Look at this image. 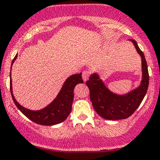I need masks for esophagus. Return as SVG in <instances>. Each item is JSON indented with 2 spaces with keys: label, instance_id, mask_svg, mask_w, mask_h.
Returning a JSON list of instances; mask_svg holds the SVG:
<instances>
[{
  "label": "esophagus",
  "instance_id": "34e87169",
  "mask_svg": "<svg viewBox=\"0 0 160 160\" xmlns=\"http://www.w3.org/2000/svg\"><path fill=\"white\" fill-rule=\"evenodd\" d=\"M90 74V72H89V71H88V70H84V71H83V73H82V77H83V81L86 82L87 80H88V79H89Z\"/></svg>",
  "mask_w": 160,
  "mask_h": 160
}]
</instances>
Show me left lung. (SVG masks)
Wrapping results in <instances>:
<instances>
[{
  "label": "left lung",
  "mask_w": 160,
  "mask_h": 160,
  "mask_svg": "<svg viewBox=\"0 0 160 160\" xmlns=\"http://www.w3.org/2000/svg\"><path fill=\"white\" fill-rule=\"evenodd\" d=\"M142 58V80L138 88L125 95H118L108 89L97 73L92 74L86 82L90 90V98L96 112L108 120H120L130 117L142 101L149 87V71L142 51L137 42L131 39Z\"/></svg>",
  "instance_id": "8db88e82"
}]
</instances>
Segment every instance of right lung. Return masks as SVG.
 Returning <instances> with one entry per match:
<instances>
[{
  "mask_svg": "<svg viewBox=\"0 0 160 160\" xmlns=\"http://www.w3.org/2000/svg\"><path fill=\"white\" fill-rule=\"evenodd\" d=\"M17 55L12 60V63L17 58ZM11 76V75H10ZM81 72L74 74L67 78L56 99L47 107L39 111H31L25 108L17 102L12 92V83L10 79V90L11 97L16 107L28 119L42 125H54L64 122L72 111L73 101V90L77 83H83Z\"/></svg>",
  "mask_w": 160,
  "mask_h": 160,
  "instance_id": "1",
  "label": "right lung"
}]
</instances>
